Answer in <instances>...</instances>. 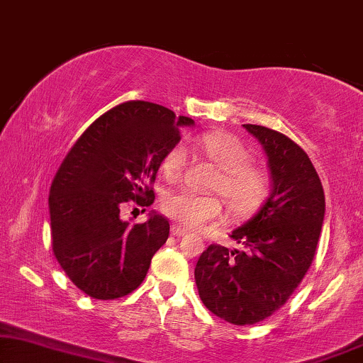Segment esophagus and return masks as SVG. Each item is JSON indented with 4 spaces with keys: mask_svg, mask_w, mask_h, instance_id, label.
<instances>
[{
    "mask_svg": "<svg viewBox=\"0 0 363 363\" xmlns=\"http://www.w3.org/2000/svg\"><path fill=\"white\" fill-rule=\"evenodd\" d=\"M171 233L174 235V237H184V235L187 233V230H186V228L179 227V225H172L171 227Z\"/></svg>",
    "mask_w": 363,
    "mask_h": 363,
    "instance_id": "esophagus-1",
    "label": "esophagus"
}]
</instances>
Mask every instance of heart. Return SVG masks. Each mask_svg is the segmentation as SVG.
Returning <instances> with one entry per match:
<instances>
[{"label": "heart", "instance_id": "1", "mask_svg": "<svg viewBox=\"0 0 363 363\" xmlns=\"http://www.w3.org/2000/svg\"><path fill=\"white\" fill-rule=\"evenodd\" d=\"M196 145L218 167L211 182L212 191L222 194L233 216L247 217L258 211L272 191V176L252 162V151L237 136L225 131H207L196 136ZM189 151L176 143L162 156L161 171L167 181H179L187 167ZM162 212L184 228H199L223 217V201L217 194H197L187 189L169 192L162 201Z\"/></svg>", "mask_w": 363, "mask_h": 363}]
</instances>
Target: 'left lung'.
Returning <instances> with one entry per match:
<instances>
[{"instance_id": "1", "label": "left lung", "mask_w": 363, "mask_h": 363, "mask_svg": "<svg viewBox=\"0 0 363 363\" xmlns=\"http://www.w3.org/2000/svg\"><path fill=\"white\" fill-rule=\"evenodd\" d=\"M243 126L267 152L273 192L230 235L245 250L213 243L196 267L202 303L235 325L257 324L286 304L313 264L325 211L323 184L303 147L267 126Z\"/></svg>"}]
</instances>
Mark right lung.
<instances>
[{"instance_id": "add662e5", "label": "right lung", "mask_w": 363, "mask_h": 363, "mask_svg": "<svg viewBox=\"0 0 363 363\" xmlns=\"http://www.w3.org/2000/svg\"><path fill=\"white\" fill-rule=\"evenodd\" d=\"M194 120L143 100L99 116L70 147L50 186V235L70 281L94 299L123 298L146 278L151 258L169 237V220L120 218V208L155 201L162 156Z\"/></svg>"}]
</instances>
